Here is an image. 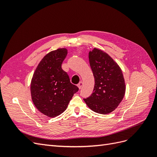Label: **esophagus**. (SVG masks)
<instances>
[{
    "label": "esophagus",
    "instance_id": "34e87169",
    "mask_svg": "<svg viewBox=\"0 0 157 157\" xmlns=\"http://www.w3.org/2000/svg\"><path fill=\"white\" fill-rule=\"evenodd\" d=\"M82 86H83V82H80L78 84V87L79 89L81 88L82 87Z\"/></svg>",
    "mask_w": 157,
    "mask_h": 157
}]
</instances>
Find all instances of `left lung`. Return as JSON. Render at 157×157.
Listing matches in <instances>:
<instances>
[{"instance_id":"8db88e82","label":"left lung","mask_w":157,"mask_h":157,"mask_svg":"<svg viewBox=\"0 0 157 157\" xmlns=\"http://www.w3.org/2000/svg\"><path fill=\"white\" fill-rule=\"evenodd\" d=\"M88 58L95 84L92 95L84 101L93 111L106 115L115 110L124 98V76L119 65L104 51L94 48Z\"/></svg>"}]
</instances>
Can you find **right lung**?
<instances>
[{
	"mask_svg": "<svg viewBox=\"0 0 157 157\" xmlns=\"http://www.w3.org/2000/svg\"><path fill=\"white\" fill-rule=\"evenodd\" d=\"M67 51L62 48L47 54L38 65L31 79L32 101L38 110L48 117L53 118L63 113L74 94L78 90L61 69Z\"/></svg>",
	"mask_w": 157,
	"mask_h": 157,
	"instance_id": "1",
	"label": "right lung"
}]
</instances>
